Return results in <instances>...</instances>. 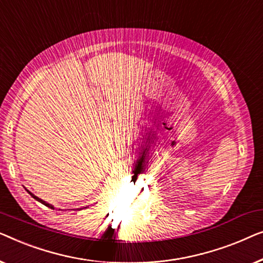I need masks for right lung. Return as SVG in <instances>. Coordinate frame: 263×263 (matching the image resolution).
Instances as JSON below:
<instances>
[{"label":"right lung","instance_id":"add662e5","mask_svg":"<svg viewBox=\"0 0 263 263\" xmlns=\"http://www.w3.org/2000/svg\"><path fill=\"white\" fill-rule=\"evenodd\" d=\"M27 192H28V193H29V194H31V195H32V197H33V198H34V199H35V200H36V201L42 202V204H43V205H45V206H47V207H50V209H53V206H52V205H50V204H49V202L44 201V200H42V199H40V198H38V197H35V195H34V194H33V193H31V192H29V191H27ZM53 210H54V209H53Z\"/></svg>","mask_w":263,"mask_h":263}]
</instances>
